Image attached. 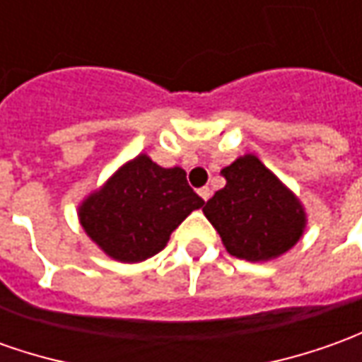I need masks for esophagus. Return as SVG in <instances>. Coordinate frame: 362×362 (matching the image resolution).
I'll use <instances>...</instances> for the list:
<instances>
[{
	"instance_id": "esophagus-1",
	"label": "esophagus",
	"mask_w": 362,
	"mask_h": 362,
	"mask_svg": "<svg viewBox=\"0 0 362 362\" xmlns=\"http://www.w3.org/2000/svg\"><path fill=\"white\" fill-rule=\"evenodd\" d=\"M198 194H200L202 196V200H210V196H212V190H210V188H208V186H204V188H200V190H198Z\"/></svg>"
}]
</instances>
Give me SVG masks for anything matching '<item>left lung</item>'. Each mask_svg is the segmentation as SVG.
<instances>
[{
    "label": "left lung",
    "mask_w": 362,
    "mask_h": 362,
    "mask_svg": "<svg viewBox=\"0 0 362 362\" xmlns=\"http://www.w3.org/2000/svg\"><path fill=\"white\" fill-rule=\"evenodd\" d=\"M226 186L204 206L226 250L247 262H267L291 250L305 230V210L293 192L253 154L222 170Z\"/></svg>",
    "instance_id": "8db88e82"
}]
</instances>
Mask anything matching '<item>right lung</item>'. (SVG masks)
Returning <instances> with one entry per match:
<instances>
[{
    "mask_svg": "<svg viewBox=\"0 0 362 362\" xmlns=\"http://www.w3.org/2000/svg\"><path fill=\"white\" fill-rule=\"evenodd\" d=\"M202 206L186 172L162 168L140 154L78 206V220L107 255L136 264L164 250L170 233Z\"/></svg>",
    "mask_w": 362,
    "mask_h": 362,
    "instance_id": "1",
    "label": "right lung"
}]
</instances>
